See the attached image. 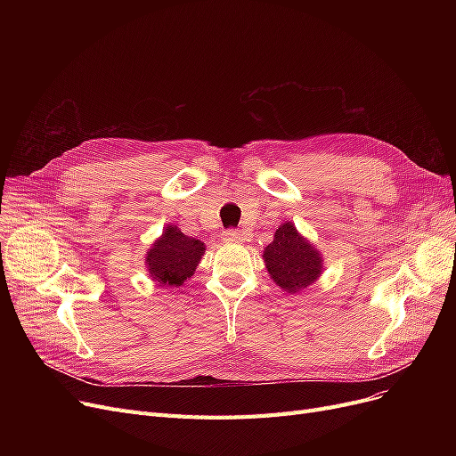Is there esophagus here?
Masks as SVG:
<instances>
[{
    "instance_id": "1",
    "label": "esophagus",
    "mask_w": 456,
    "mask_h": 456,
    "mask_svg": "<svg viewBox=\"0 0 456 456\" xmlns=\"http://www.w3.org/2000/svg\"><path fill=\"white\" fill-rule=\"evenodd\" d=\"M224 242L225 244H238L242 242V232L236 231V229H229L224 232Z\"/></svg>"
}]
</instances>
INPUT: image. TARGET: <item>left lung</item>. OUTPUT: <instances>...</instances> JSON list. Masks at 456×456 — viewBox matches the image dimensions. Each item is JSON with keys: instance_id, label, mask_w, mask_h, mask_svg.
Here are the masks:
<instances>
[{"instance_id": "obj_1", "label": "left lung", "mask_w": 456, "mask_h": 456, "mask_svg": "<svg viewBox=\"0 0 456 456\" xmlns=\"http://www.w3.org/2000/svg\"><path fill=\"white\" fill-rule=\"evenodd\" d=\"M262 258L272 281L289 294L308 289L325 270L318 248L305 238L292 222L279 225L273 240L265 248Z\"/></svg>"}]
</instances>
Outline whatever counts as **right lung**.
Here are the masks:
<instances>
[{
	"instance_id": "right-lung-1",
	"label": "right lung",
	"mask_w": 456,
	"mask_h": 456,
	"mask_svg": "<svg viewBox=\"0 0 456 456\" xmlns=\"http://www.w3.org/2000/svg\"><path fill=\"white\" fill-rule=\"evenodd\" d=\"M203 253L205 244L201 240L186 236L177 225L167 224L143 260L153 282L167 289H179L194 275Z\"/></svg>"
}]
</instances>
